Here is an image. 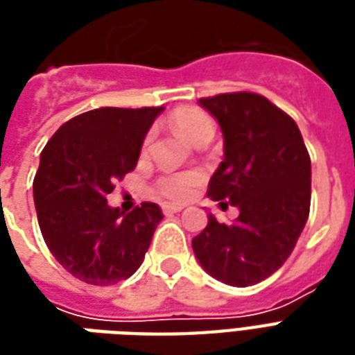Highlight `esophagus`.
<instances>
[{
	"label": "esophagus",
	"instance_id": "1",
	"mask_svg": "<svg viewBox=\"0 0 355 355\" xmlns=\"http://www.w3.org/2000/svg\"><path fill=\"white\" fill-rule=\"evenodd\" d=\"M162 209L165 215H173V213H180L184 207L182 205H175V203H163Z\"/></svg>",
	"mask_w": 355,
	"mask_h": 355
}]
</instances>
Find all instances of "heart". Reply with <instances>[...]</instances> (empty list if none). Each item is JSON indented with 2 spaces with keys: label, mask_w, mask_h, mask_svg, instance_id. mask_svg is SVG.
<instances>
[{
  "label": "heart",
  "mask_w": 355,
  "mask_h": 355,
  "mask_svg": "<svg viewBox=\"0 0 355 355\" xmlns=\"http://www.w3.org/2000/svg\"><path fill=\"white\" fill-rule=\"evenodd\" d=\"M171 123L188 142H192L196 146L205 142V140H211L215 135L213 119L198 108L178 110V112H175V116L171 117ZM201 178H203V175L200 171L165 173L155 180V190L167 200L184 201L192 196L196 186L201 182Z\"/></svg>",
  "instance_id": "1"
}]
</instances>
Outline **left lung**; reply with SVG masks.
I'll list each match as a JSON object with an SVG mask.
<instances>
[{
	"label": "left lung",
	"mask_w": 355,
	"mask_h": 355,
	"mask_svg": "<svg viewBox=\"0 0 355 355\" xmlns=\"http://www.w3.org/2000/svg\"><path fill=\"white\" fill-rule=\"evenodd\" d=\"M224 135V159L207 196L234 205L232 224L209 215L193 253L218 282L247 287L266 279L289 259L310 215L312 165L295 119L249 91L200 98ZM227 201L224 202L223 200Z\"/></svg>",
	"instance_id": "1"
}]
</instances>
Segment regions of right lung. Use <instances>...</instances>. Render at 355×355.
<instances>
[{"label": "right lung", "instance_id": "add662e5", "mask_svg": "<svg viewBox=\"0 0 355 355\" xmlns=\"http://www.w3.org/2000/svg\"><path fill=\"white\" fill-rule=\"evenodd\" d=\"M163 108H96L72 117L45 144L34 178L40 230L53 257L89 285H114L144 261L163 213L144 201L110 207L114 182L139 162L142 140Z\"/></svg>", "mask_w": 355, "mask_h": 355}]
</instances>
